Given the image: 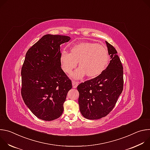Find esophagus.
Instances as JSON below:
<instances>
[{"label": "esophagus", "mask_w": 150, "mask_h": 150, "mask_svg": "<svg viewBox=\"0 0 150 150\" xmlns=\"http://www.w3.org/2000/svg\"><path fill=\"white\" fill-rule=\"evenodd\" d=\"M72 83L73 88H76L77 87V86H78V85L79 84V82H78V81H72Z\"/></svg>", "instance_id": "1"}]
</instances>
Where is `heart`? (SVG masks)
Instances as JSON below:
<instances>
[{"label":"heart","instance_id":"b5f03b06","mask_svg":"<svg viewBox=\"0 0 150 150\" xmlns=\"http://www.w3.org/2000/svg\"><path fill=\"white\" fill-rule=\"evenodd\" d=\"M110 61L109 51L104 46L93 42H81L71 48V53L63 51L60 57V66L67 74H71L78 62L79 68L72 74L74 79L100 75L108 67Z\"/></svg>","mask_w":150,"mask_h":150}]
</instances>
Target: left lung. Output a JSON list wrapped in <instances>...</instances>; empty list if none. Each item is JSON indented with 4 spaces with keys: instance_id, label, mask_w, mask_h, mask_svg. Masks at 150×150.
I'll list each match as a JSON object with an SVG mask.
<instances>
[{
    "instance_id": "left-lung-1",
    "label": "left lung",
    "mask_w": 150,
    "mask_h": 150,
    "mask_svg": "<svg viewBox=\"0 0 150 150\" xmlns=\"http://www.w3.org/2000/svg\"><path fill=\"white\" fill-rule=\"evenodd\" d=\"M110 56L108 67L97 77L81 83L77 87L78 103L82 115L86 119H99L114 108L123 88V71L115 48L105 41Z\"/></svg>"
}]
</instances>
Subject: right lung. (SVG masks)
Wrapping results in <instances>:
<instances>
[{"label":"right lung","instance_id":"1","mask_svg":"<svg viewBox=\"0 0 150 150\" xmlns=\"http://www.w3.org/2000/svg\"><path fill=\"white\" fill-rule=\"evenodd\" d=\"M66 35L46 34L27 51L21 69V95L38 118L50 121L63 113L71 80L62 69L60 46L68 42Z\"/></svg>","mask_w":150,"mask_h":150}]
</instances>
